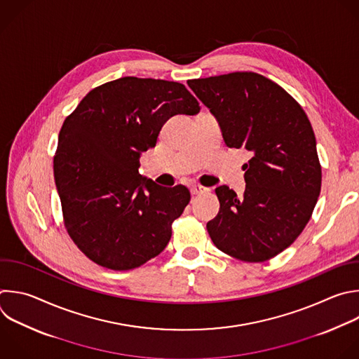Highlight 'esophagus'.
Segmentation results:
<instances>
[{"label": "esophagus", "mask_w": 359, "mask_h": 359, "mask_svg": "<svg viewBox=\"0 0 359 359\" xmlns=\"http://www.w3.org/2000/svg\"><path fill=\"white\" fill-rule=\"evenodd\" d=\"M207 189L205 187H203V186H198V184H193L191 187H190V193L193 194V196H197V194H201V193H204Z\"/></svg>", "instance_id": "34e87169"}]
</instances>
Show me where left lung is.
<instances>
[{
  "mask_svg": "<svg viewBox=\"0 0 359 359\" xmlns=\"http://www.w3.org/2000/svg\"><path fill=\"white\" fill-rule=\"evenodd\" d=\"M215 116L226 147L247 149V189L240 198L215 189L217 217L207 222L214 245L245 262L268 261L302 233L321 190V166L311 124L279 84L254 72L187 81Z\"/></svg>",
  "mask_w": 359,
  "mask_h": 359,
  "instance_id": "left-lung-1",
  "label": "left lung"
}]
</instances>
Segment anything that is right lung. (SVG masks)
Masks as SVG:
<instances>
[{
    "instance_id": "obj_1",
    "label": "right lung",
    "mask_w": 359,
    "mask_h": 359,
    "mask_svg": "<svg viewBox=\"0 0 359 359\" xmlns=\"http://www.w3.org/2000/svg\"><path fill=\"white\" fill-rule=\"evenodd\" d=\"M198 111L182 83L128 76L93 88L65 119L55 183L65 226L88 259L130 271L166 248L190 191L142 177L140 158L170 116Z\"/></svg>"
}]
</instances>
